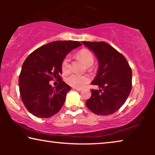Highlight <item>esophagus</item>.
<instances>
[{
	"mask_svg": "<svg viewBox=\"0 0 155 155\" xmlns=\"http://www.w3.org/2000/svg\"><path fill=\"white\" fill-rule=\"evenodd\" d=\"M73 90H77V91H81V90H82L81 88H75V87H73Z\"/></svg>",
	"mask_w": 155,
	"mask_h": 155,
	"instance_id": "obj_1",
	"label": "esophagus"
}]
</instances>
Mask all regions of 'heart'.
Masks as SVG:
<instances>
[{
    "label": "heart",
    "mask_w": 155,
    "mask_h": 155,
    "mask_svg": "<svg viewBox=\"0 0 155 155\" xmlns=\"http://www.w3.org/2000/svg\"><path fill=\"white\" fill-rule=\"evenodd\" d=\"M77 56L81 58L88 66H91L94 63V57L91 51L87 48H82L77 53ZM61 71L63 73H68L71 71V58L69 56H65L61 61ZM65 82L69 85L75 88H81L90 82V78L86 75H78L76 73H72L65 78Z\"/></svg>",
    "instance_id": "1"
}]
</instances>
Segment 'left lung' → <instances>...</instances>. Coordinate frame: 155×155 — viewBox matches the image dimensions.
<instances>
[{
  "mask_svg": "<svg viewBox=\"0 0 155 155\" xmlns=\"http://www.w3.org/2000/svg\"><path fill=\"white\" fill-rule=\"evenodd\" d=\"M99 61L98 73L91 82L101 90L92 89L86 106L97 115H110L126 102L132 89V71L123 54L104 41H82Z\"/></svg>",
  "mask_w": 155,
  "mask_h": 155,
  "instance_id": "obj_1",
  "label": "left lung"
}]
</instances>
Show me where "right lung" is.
<instances>
[{
  "label": "right lung",
  "instance_id": "1",
  "mask_svg": "<svg viewBox=\"0 0 155 155\" xmlns=\"http://www.w3.org/2000/svg\"><path fill=\"white\" fill-rule=\"evenodd\" d=\"M81 45L76 41H56L37 48L22 64L19 85L22 101L27 109L39 118H49L60 111L71 87L61 78V64L73 48ZM56 79V88L49 81Z\"/></svg>",
  "mask_w": 155,
  "mask_h": 155
}]
</instances>
